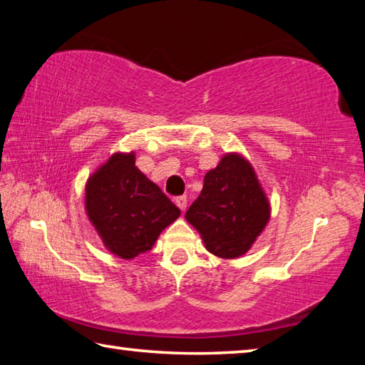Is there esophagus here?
<instances>
[{
  "label": "esophagus",
  "instance_id": "esophagus-1",
  "mask_svg": "<svg viewBox=\"0 0 365 365\" xmlns=\"http://www.w3.org/2000/svg\"><path fill=\"white\" fill-rule=\"evenodd\" d=\"M175 204H177V207L180 209V210H185V209H187V204H188V201H187V196H178L177 200H175Z\"/></svg>",
  "mask_w": 365,
  "mask_h": 365
}]
</instances>
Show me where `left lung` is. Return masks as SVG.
<instances>
[{
  "mask_svg": "<svg viewBox=\"0 0 365 365\" xmlns=\"http://www.w3.org/2000/svg\"><path fill=\"white\" fill-rule=\"evenodd\" d=\"M185 218L210 254L240 258L267 228L271 205L254 165L241 153L231 151L204 175L201 195Z\"/></svg>",
  "mask_w": 365,
  "mask_h": 365,
  "instance_id": "8db88e82",
  "label": "left lung"
}]
</instances>
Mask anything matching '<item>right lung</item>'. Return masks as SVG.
<instances>
[{
    "label": "right lung",
    "mask_w": 365,
    "mask_h": 365,
    "mask_svg": "<svg viewBox=\"0 0 365 365\" xmlns=\"http://www.w3.org/2000/svg\"><path fill=\"white\" fill-rule=\"evenodd\" d=\"M84 209L103 247L132 260L155 246L180 209L135 165V151H116L86 182Z\"/></svg>",
    "instance_id": "add662e5"
}]
</instances>
